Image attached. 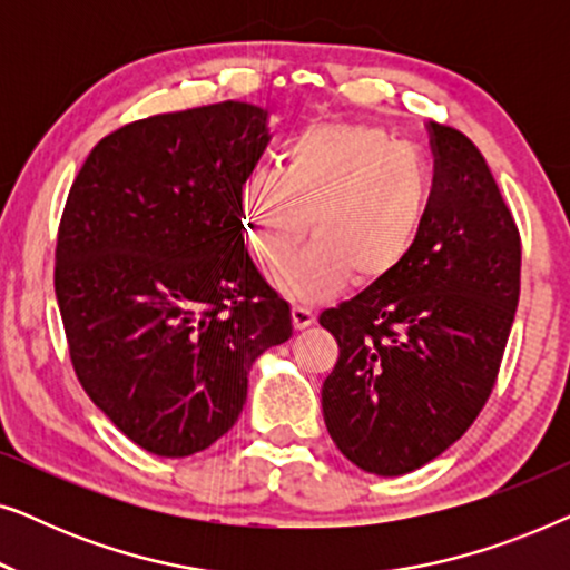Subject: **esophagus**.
Wrapping results in <instances>:
<instances>
[{"instance_id": "obj_1", "label": "esophagus", "mask_w": 570, "mask_h": 570, "mask_svg": "<svg viewBox=\"0 0 570 570\" xmlns=\"http://www.w3.org/2000/svg\"><path fill=\"white\" fill-rule=\"evenodd\" d=\"M291 314H293L295 330H306V326L314 324V311H311L306 303H293Z\"/></svg>"}]
</instances>
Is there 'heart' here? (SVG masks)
Returning a JSON list of instances; mask_svg holds the SVG:
<instances>
[{
	"instance_id": "1",
	"label": "heart",
	"mask_w": 570,
	"mask_h": 570,
	"mask_svg": "<svg viewBox=\"0 0 570 570\" xmlns=\"http://www.w3.org/2000/svg\"><path fill=\"white\" fill-rule=\"evenodd\" d=\"M433 176L417 147L371 124H308L287 139L283 170L259 163L240 181V220L259 244L248 246L264 267L291 259L308 228L316 233L279 275L295 301L330 295L355 272L379 283L415 248L431 209Z\"/></svg>"
}]
</instances>
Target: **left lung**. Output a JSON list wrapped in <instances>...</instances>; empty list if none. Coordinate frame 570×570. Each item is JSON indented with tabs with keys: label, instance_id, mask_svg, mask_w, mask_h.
<instances>
[{
	"label": "left lung",
	"instance_id": "1",
	"mask_svg": "<svg viewBox=\"0 0 570 570\" xmlns=\"http://www.w3.org/2000/svg\"><path fill=\"white\" fill-rule=\"evenodd\" d=\"M428 131L433 194L415 248L318 316L340 345L322 386L326 431L381 478L428 464L478 420L521 291V236L485 158L446 124Z\"/></svg>",
	"mask_w": 570,
	"mask_h": 570
}]
</instances>
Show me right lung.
I'll return each mask as SVG.
<instances>
[{
  "instance_id": "1",
  "label": "right lung",
  "mask_w": 570,
  "mask_h": 570,
  "mask_svg": "<svg viewBox=\"0 0 570 570\" xmlns=\"http://www.w3.org/2000/svg\"><path fill=\"white\" fill-rule=\"evenodd\" d=\"M267 142V114L238 100L147 116L100 139L69 189L53 264L69 361L150 454L213 446L252 363L293 334L240 228V181Z\"/></svg>"
}]
</instances>
